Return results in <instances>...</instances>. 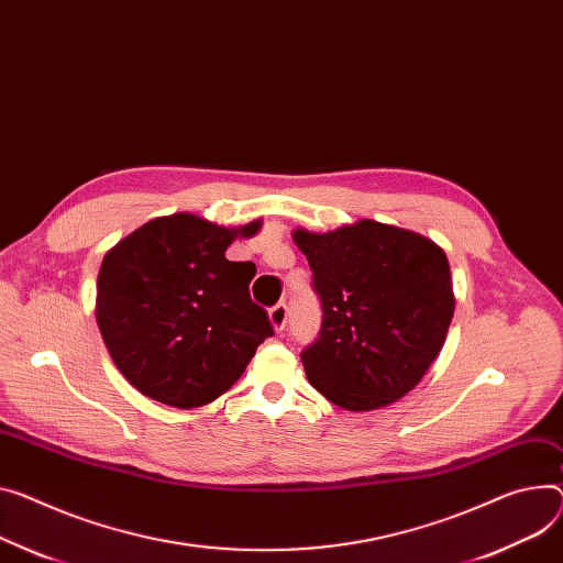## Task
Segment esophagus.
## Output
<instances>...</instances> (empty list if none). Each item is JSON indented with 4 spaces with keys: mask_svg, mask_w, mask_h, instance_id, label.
<instances>
[{
    "mask_svg": "<svg viewBox=\"0 0 563 563\" xmlns=\"http://www.w3.org/2000/svg\"><path fill=\"white\" fill-rule=\"evenodd\" d=\"M286 320H288V307H286V301H279V305H275L271 309V322L277 331H284Z\"/></svg>",
    "mask_w": 563,
    "mask_h": 563,
    "instance_id": "1",
    "label": "esophagus"
}]
</instances>
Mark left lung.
Wrapping results in <instances>:
<instances>
[{"instance_id": "1", "label": "left lung", "mask_w": 563, "mask_h": 563, "mask_svg": "<svg viewBox=\"0 0 563 563\" xmlns=\"http://www.w3.org/2000/svg\"><path fill=\"white\" fill-rule=\"evenodd\" d=\"M320 299L318 338L301 352L307 378L344 410L408 395L438 358L451 318L446 254L430 239L361 221L327 234L295 232Z\"/></svg>"}]
</instances>
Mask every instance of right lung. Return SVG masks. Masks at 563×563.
<instances>
[{"label": "right lung", "instance_id": "1", "mask_svg": "<svg viewBox=\"0 0 563 563\" xmlns=\"http://www.w3.org/2000/svg\"><path fill=\"white\" fill-rule=\"evenodd\" d=\"M191 213L153 219L119 241L99 273L97 322L119 372L173 408H198L241 378L256 347L275 335L254 305L252 262H228L236 234Z\"/></svg>", "mask_w": 563, "mask_h": 563}]
</instances>
